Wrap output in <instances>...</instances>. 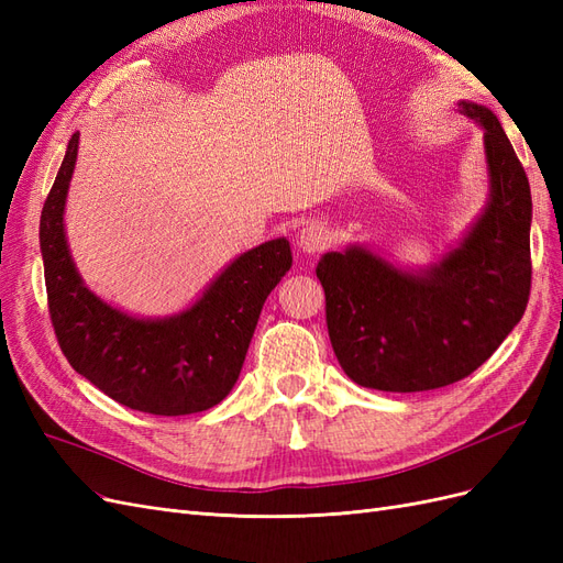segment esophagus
Returning <instances> with one entry per match:
<instances>
[{
  "label": "esophagus",
  "mask_w": 563,
  "mask_h": 563,
  "mask_svg": "<svg viewBox=\"0 0 563 563\" xmlns=\"http://www.w3.org/2000/svg\"><path fill=\"white\" fill-rule=\"evenodd\" d=\"M327 244H329V230L321 223H308V225H302V230L298 232V249L302 253H308V255L319 253Z\"/></svg>",
  "instance_id": "esophagus-1"
}]
</instances>
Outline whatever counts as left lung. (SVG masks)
Wrapping results in <instances>:
<instances>
[{
	"label": "left lung",
	"mask_w": 563,
	"mask_h": 563,
	"mask_svg": "<svg viewBox=\"0 0 563 563\" xmlns=\"http://www.w3.org/2000/svg\"><path fill=\"white\" fill-rule=\"evenodd\" d=\"M457 112L484 131L488 199L439 261L411 269L364 244L321 255L333 352L347 376L383 391H424L467 378L500 347L531 294V187L486 106Z\"/></svg>",
	"instance_id": "1"
}]
</instances>
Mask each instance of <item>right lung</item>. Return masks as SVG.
<instances>
[{"label": "right lung", "instance_id": "obj_1", "mask_svg": "<svg viewBox=\"0 0 563 563\" xmlns=\"http://www.w3.org/2000/svg\"><path fill=\"white\" fill-rule=\"evenodd\" d=\"M79 133L65 150L40 220L48 314L79 376L122 406L152 416L199 413L240 378L263 305L294 263L286 236L249 249L185 310L135 317L84 284L65 236V201Z\"/></svg>", "mask_w": 563, "mask_h": 563}]
</instances>
